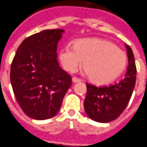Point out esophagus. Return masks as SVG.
Masks as SVG:
<instances>
[{"mask_svg": "<svg viewBox=\"0 0 147 147\" xmlns=\"http://www.w3.org/2000/svg\"><path fill=\"white\" fill-rule=\"evenodd\" d=\"M72 81H73V82L76 83V82H81V79L78 78H76V77H74V78H72Z\"/></svg>", "mask_w": 147, "mask_h": 147, "instance_id": "34e87169", "label": "esophagus"}]
</instances>
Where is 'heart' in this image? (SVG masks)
<instances>
[{
  "label": "heart",
  "mask_w": 147,
  "mask_h": 147,
  "mask_svg": "<svg viewBox=\"0 0 147 147\" xmlns=\"http://www.w3.org/2000/svg\"><path fill=\"white\" fill-rule=\"evenodd\" d=\"M59 58L64 69L75 72L84 60L86 73L97 83H108L116 79L127 65L125 53L112 42L92 38L77 40L74 46L60 49Z\"/></svg>",
  "instance_id": "1"
}]
</instances>
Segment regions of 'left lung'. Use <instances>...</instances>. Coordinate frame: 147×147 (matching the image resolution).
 <instances>
[{"instance_id":"left-lung-1","label":"left lung","mask_w":147,"mask_h":147,"mask_svg":"<svg viewBox=\"0 0 147 147\" xmlns=\"http://www.w3.org/2000/svg\"><path fill=\"white\" fill-rule=\"evenodd\" d=\"M125 46L129 65L123 79L115 84L103 86L86 83L84 108L87 116L94 121L108 123L114 121L129 102L135 86L137 69L132 49L129 45Z\"/></svg>"}]
</instances>
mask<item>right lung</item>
I'll return each mask as SVG.
<instances>
[{"instance_id": "add662e5", "label": "right lung", "mask_w": 147, "mask_h": 147, "mask_svg": "<svg viewBox=\"0 0 147 147\" xmlns=\"http://www.w3.org/2000/svg\"><path fill=\"white\" fill-rule=\"evenodd\" d=\"M64 30H44L25 39L17 50L10 82L22 111L35 120L57 115L72 84L71 76L59 66L58 41Z\"/></svg>"}]
</instances>
